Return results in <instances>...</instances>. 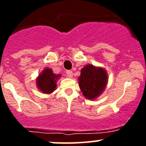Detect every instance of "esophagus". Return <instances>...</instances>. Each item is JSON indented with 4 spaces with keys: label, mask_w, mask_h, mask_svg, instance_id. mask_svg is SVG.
<instances>
[{
    "label": "esophagus",
    "mask_w": 146,
    "mask_h": 146,
    "mask_svg": "<svg viewBox=\"0 0 146 146\" xmlns=\"http://www.w3.org/2000/svg\"><path fill=\"white\" fill-rule=\"evenodd\" d=\"M73 71H72V70H67V71H66V76H67L68 78H71L72 77H73Z\"/></svg>",
    "instance_id": "obj_1"
}]
</instances>
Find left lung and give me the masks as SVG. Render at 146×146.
<instances>
[{
    "mask_svg": "<svg viewBox=\"0 0 146 146\" xmlns=\"http://www.w3.org/2000/svg\"><path fill=\"white\" fill-rule=\"evenodd\" d=\"M107 80L108 76L104 68L90 64L82 68L78 84L85 98L94 100L102 93Z\"/></svg>",
    "mask_w": 146,
    "mask_h": 146,
    "instance_id": "left-lung-1",
    "label": "left lung"
}]
</instances>
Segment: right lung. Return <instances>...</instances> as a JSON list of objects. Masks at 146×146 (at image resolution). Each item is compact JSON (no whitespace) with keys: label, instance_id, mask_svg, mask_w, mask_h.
<instances>
[{"label":"right lung","instance_id":"1","mask_svg":"<svg viewBox=\"0 0 146 146\" xmlns=\"http://www.w3.org/2000/svg\"><path fill=\"white\" fill-rule=\"evenodd\" d=\"M60 75H56L50 68H45L36 78V86L40 91L46 94L52 93L56 88V80Z\"/></svg>","mask_w":146,"mask_h":146}]
</instances>
